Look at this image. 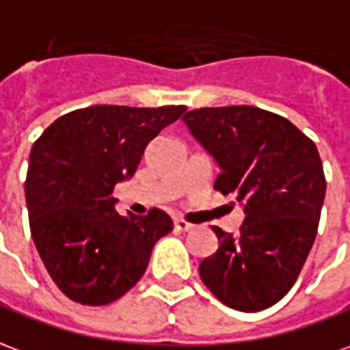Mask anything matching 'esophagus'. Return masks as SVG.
I'll return each mask as SVG.
<instances>
[{
  "mask_svg": "<svg viewBox=\"0 0 350 350\" xmlns=\"http://www.w3.org/2000/svg\"><path fill=\"white\" fill-rule=\"evenodd\" d=\"M174 227L178 229V231H189L193 226L189 224V221H185V219H180V217H178V219H174Z\"/></svg>",
  "mask_w": 350,
  "mask_h": 350,
  "instance_id": "1",
  "label": "esophagus"
}]
</instances>
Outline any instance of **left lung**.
I'll use <instances>...</instances> for the list:
<instances>
[{"label": "left lung", "instance_id": "1", "mask_svg": "<svg viewBox=\"0 0 350 350\" xmlns=\"http://www.w3.org/2000/svg\"><path fill=\"white\" fill-rule=\"evenodd\" d=\"M183 123L219 167L214 189L244 210L237 234L212 227L217 250L200 261V278L227 307L263 311L290 292L319 231V150L288 119L254 106L200 107Z\"/></svg>", "mask_w": 350, "mask_h": 350}]
</instances>
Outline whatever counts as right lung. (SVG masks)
I'll use <instances>...</instances> for the list:
<instances>
[{"label": "right lung", "instance_id": "obj_1", "mask_svg": "<svg viewBox=\"0 0 350 350\" xmlns=\"http://www.w3.org/2000/svg\"><path fill=\"white\" fill-rule=\"evenodd\" d=\"M185 106H90L58 117L30 151L26 204L39 258L58 290L107 305L133 288L153 246L172 231L167 212L119 216L111 195L133 178L146 146Z\"/></svg>", "mask_w": 350, "mask_h": 350}]
</instances>
